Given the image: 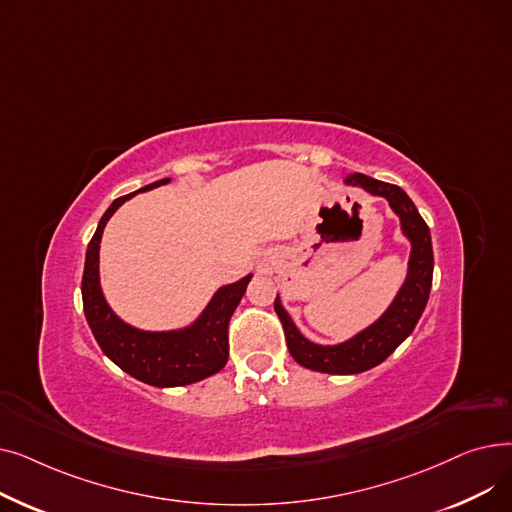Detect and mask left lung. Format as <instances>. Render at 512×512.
I'll return each instance as SVG.
<instances>
[{
  "mask_svg": "<svg viewBox=\"0 0 512 512\" xmlns=\"http://www.w3.org/2000/svg\"><path fill=\"white\" fill-rule=\"evenodd\" d=\"M344 182L348 186L363 188L369 195L384 197L390 203L392 211L400 218L402 234L411 242V257L407 278L384 315L351 340L340 344H315L307 340L282 307L280 297H276L274 309L284 326V336L292 359L307 369L334 375L361 373L386 361L396 351V346L405 342L407 336L415 330L427 305L434 276L432 236H429V228L409 195L396 184L375 180L359 172L348 174Z\"/></svg>",
  "mask_w": 512,
  "mask_h": 512,
  "instance_id": "left-lung-1",
  "label": "left lung"
}]
</instances>
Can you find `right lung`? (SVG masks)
Returning <instances> with one entry per match:
<instances>
[{"instance_id": "right-lung-1", "label": "right lung", "mask_w": 512, "mask_h": 512, "mask_svg": "<svg viewBox=\"0 0 512 512\" xmlns=\"http://www.w3.org/2000/svg\"><path fill=\"white\" fill-rule=\"evenodd\" d=\"M170 178L157 180L139 188L137 193L151 191ZM137 193L116 199L103 218L89 242L83 272V309L89 328L101 346L107 359H112L122 371L132 378L155 388H176L201 382L209 375L218 373L228 361V324L234 309L238 307L242 294L247 290L253 274L240 278L238 282L226 284L213 294L203 313L191 326L168 332H145L128 326L112 307L107 305L99 284V242L107 220L116 209L132 199Z\"/></svg>"}]
</instances>
